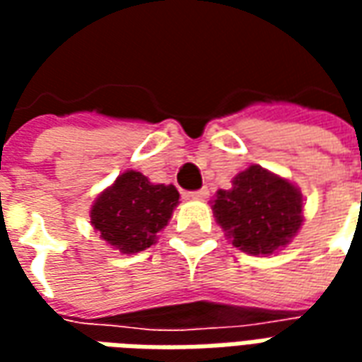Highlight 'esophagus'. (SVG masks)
<instances>
[{"instance_id":"esophagus-1","label":"esophagus","mask_w":362,"mask_h":362,"mask_svg":"<svg viewBox=\"0 0 362 362\" xmlns=\"http://www.w3.org/2000/svg\"><path fill=\"white\" fill-rule=\"evenodd\" d=\"M207 194H209V192H207V188H202V189H196V192H188V194H186V197H188V199H205V197H207Z\"/></svg>"}]
</instances>
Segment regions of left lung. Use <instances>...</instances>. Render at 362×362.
Returning a JSON list of instances; mask_svg holds the SVG:
<instances>
[{"label": "left lung", "instance_id": "8db88e82", "mask_svg": "<svg viewBox=\"0 0 362 362\" xmlns=\"http://www.w3.org/2000/svg\"><path fill=\"white\" fill-rule=\"evenodd\" d=\"M213 213L233 246L252 256H269L291 243L303 225V196L285 178L252 165L219 189Z\"/></svg>", "mask_w": 362, "mask_h": 362}]
</instances>
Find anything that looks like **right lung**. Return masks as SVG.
Returning <instances> with one entry per match:
<instances>
[{"label": "right lung", "instance_id": "add662e5", "mask_svg": "<svg viewBox=\"0 0 362 362\" xmlns=\"http://www.w3.org/2000/svg\"><path fill=\"white\" fill-rule=\"evenodd\" d=\"M178 199L180 194L173 184H151L141 173L126 170L96 197L90 223L104 243L122 254H135L155 244Z\"/></svg>", "mask_w": 362, "mask_h": 362}]
</instances>
